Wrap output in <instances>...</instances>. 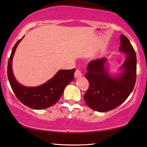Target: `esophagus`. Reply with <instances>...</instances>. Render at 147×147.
I'll use <instances>...</instances> for the list:
<instances>
[{"instance_id":"obj_1","label":"esophagus","mask_w":147,"mask_h":147,"mask_svg":"<svg viewBox=\"0 0 147 147\" xmlns=\"http://www.w3.org/2000/svg\"><path fill=\"white\" fill-rule=\"evenodd\" d=\"M83 76V74L82 72H81V70H76V71L75 72V77L77 78V79H78V78H80L81 77Z\"/></svg>"}]
</instances>
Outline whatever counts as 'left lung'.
<instances>
[{
  "mask_svg": "<svg viewBox=\"0 0 147 147\" xmlns=\"http://www.w3.org/2000/svg\"><path fill=\"white\" fill-rule=\"evenodd\" d=\"M119 50L125 60L119 68V74L111 75L107 67V57L92 60L87 66L85 77L90 83L84 96L86 105L98 112H107L121 105L130 95L136 78V55L125 35L120 36Z\"/></svg>",
  "mask_w": 147,
  "mask_h": 147,
  "instance_id": "1",
  "label": "left lung"
}]
</instances>
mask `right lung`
Here are the masks:
<instances>
[{
    "instance_id": "obj_1",
    "label": "right lung",
    "mask_w": 147,
    "mask_h": 147,
    "mask_svg": "<svg viewBox=\"0 0 147 147\" xmlns=\"http://www.w3.org/2000/svg\"><path fill=\"white\" fill-rule=\"evenodd\" d=\"M24 38V36H23ZM20 39L13 48L7 66L8 79L15 95L22 104L33 109H44L54 105L60 100L65 87L72 82L75 68L60 70L51 79L37 87H26L18 82L13 72L12 61Z\"/></svg>"
}]
</instances>
